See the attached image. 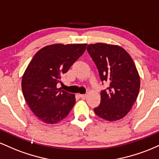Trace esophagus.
Masks as SVG:
<instances>
[{
	"label": "esophagus",
	"mask_w": 159,
	"mask_h": 159,
	"mask_svg": "<svg viewBox=\"0 0 159 159\" xmlns=\"http://www.w3.org/2000/svg\"><path fill=\"white\" fill-rule=\"evenodd\" d=\"M79 96H80V97H81V98H83V99H84V98H87V94H80Z\"/></svg>",
	"instance_id": "34e87169"
}]
</instances>
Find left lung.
<instances>
[{
    "label": "left lung",
    "mask_w": 159,
    "mask_h": 159,
    "mask_svg": "<svg viewBox=\"0 0 159 159\" xmlns=\"http://www.w3.org/2000/svg\"><path fill=\"white\" fill-rule=\"evenodd\" d=\"M87 52L96 65L100 79L108 84L94 112L108 121L123 118L131 110L140 90V76L131 56L121 47L104 43L91 44Z\"/></svg>",
    "instance_id": "obj_1"
}]
</instances>
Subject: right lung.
Here are the masks:
<instances>
[{
    "label": "right lung",
    "instance_id": "1",
    "mask_svg": "<svg viewBox=\"0 0 159 159\" xmlns=\"http://www.w3.org/2000/svg\"><path fill=\"white\" fill-rule=\"evenodd\" d=\"M87 44H55L38 52L29 63L21 81L25 101L45 123L63 120L75 103V94L58 89L63 74L85 52Z\"/></svg>",
    "mask_w": 159,
    "mask_h": 159
}]
</instances>
